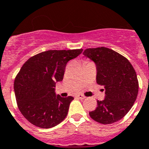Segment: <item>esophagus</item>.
Instances as JSON below:
<instances>
[{
	"label": "esophagus",
	"instance_id": "obj_1",
	"mask_svg": "<svg viewBox=\"0 0 149 149\" xmlns=\"http://www.w3.org/2000/svg\"><path fill=\"white\" fill-rule=\"evenodd\" d=\"M77 97L79 98V99H80V100H84L86 98L85 95H82V94H78V95H77Z\"/></svg>",
	"mask_w": 149,
	"mask_h": 149
}]
</instances>
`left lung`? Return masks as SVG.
Instances as JSON below:
<instances>
[{"label": "left lung", "instance_id": "8db88e82", "mask_svg": "<svg viewBox=\"0 0 149 149\" xmlns=\"http://www.w3.org/2000/svg\"><path fill=\"white\" fill-rule=\"evenodd\" d=\"M83 54L95 62L96 83L106 90L104 100H98L97 107L89 116L105 125L120 120L137 98L139 81L135 69L127 58L109 48H88Z\"/></svg>", "mask_w": 149, "mask_h": 149}]
</instances>
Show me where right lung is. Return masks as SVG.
<instances>
[{
	"label": "right lung",
	"instance_id": "add662e5",
	"mask_svg": "<svg viewBox=\"0 0 149 149\" xmlns=\"http://www.w3.org/2000/svg\"><path fill=\"white\" fill-rule=\"evenodd\" d=\"M83 49L47 50L31 56L14 80L19 110L28 122L42 129L60 124L68 113L72 96L56 95V83L62 81L67 63Z\"/></svg>",
	"mask_w": 149,
	"mask_h": 149
}]
</instances>
